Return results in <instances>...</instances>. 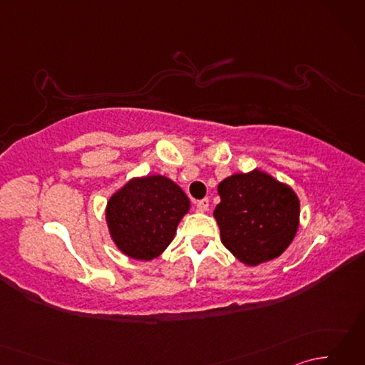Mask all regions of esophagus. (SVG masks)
<instances>
[{
    "mask_svg": "<svg viewBox=\"0 0 365 365\" xmlns=\"http://www.w3.org/2000/svg\"><path fill=\"white\" fill-rule=\"evenodd\" d=\"M196 210H197L199 213H205V212L208 210V199L199 200V202L196 204Z\"/></svg>",
    "mask_w": 365,
    "mask_h": 365,
    "instance_id": "1",
    "label": "esophagus"
}]
</instances>
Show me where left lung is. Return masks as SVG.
Segmentation results:
<instances>
[{
    "label": "left lung",
    "mask_w": 365,
    "mask_h": 365,
    "mask_svg": "<svg viewBox=\"0 0 365 365\" xmlns=\"http://www.w3.org/2000/svg\"><path fill=\"white\" fill-rule=\"evenodd\" d=\"M213 216L222 245L247 267L277 259L299 227V199L262 169L232 174L218 185Z\"/></svg>",
    "instance_id": "obj_1"
}]
</instances>
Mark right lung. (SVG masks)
<instances>
[{
    "mask_svg": "<svg viewBox=\"0 0 365 365\" xmlns=\"http://www.w3.org/2000/svg\"><path fill=\"white\" fill-rule=\"evenodd\" d=\"M185 191L161 174L133 177L106 202L105 220L115 247L130 259L153 260L190 212Z\"/></svg>",
    "mask_w": 365,
    "mask_h": 365,
    "instance_id": "add662e5",
    "label": "right lung"
}]
</instances>
